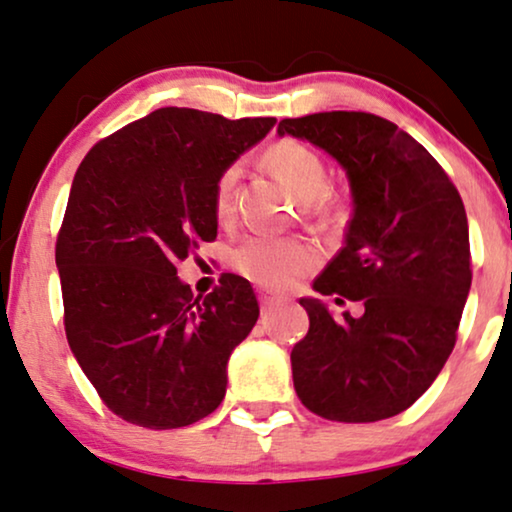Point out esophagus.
I'll list each match as a JSON object with an SVG mask.
<instances>
[{
  "label": "esophagus",
  "instance_id": "obj_1",
  "mask_svg": "<svg viewBox=\"0 0 512 512\" xmlns=\"http://www.w3.org/2000/svg\"><path fill=\"white\" fill-rule=\"evenodd\" d=\"M283 302V297H278L274 293H269V290H260V304H262V312L267 314L271 309L278 307V304Z\"/></svg>",
  "mask_w": 512,
  "mask_h": 512
}]
</instances>
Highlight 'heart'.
Segmentation results:
<instances>
[{"instance_id": "obj_1", "label": "heart", "mask_w": 512, "mask_h": 512, "mask_svg": "<svg viewBox=\"0 0 512 512\" xmlns=\"http://www.w3.org/2000/svg\"><path fill=\"white\" fill-rule=\"evenodd\" d=\"M264 163L276 174L304 210L314 217H328L335 212V203L323 196L328 184L326 165L321 155L300 141L283 139L264 151ZM238 170L226 167L215 181L212 191V212L217 222H226L234 203V184ZM321 255L304 238H274V236H248L231 250V267L255 286L262 288H288L297 278L307 276L316 269Z\"/></svg>"}]
</instances>
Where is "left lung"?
Instances as JSON below:
<instances>
[{
    "instance_id": "8db88e82",
    "label": "left lung",
    "mask_w": 512,
    "mask_h": 512,
    "mask_svg": "<svg viewBox=\"0 0 512 512\" xmlns=\"http://www.w3.org/2000/svg\"><path fill=\"white\" fill-rule=\"evenodd\" d=\"M345 167L354 212L345 245L314 281L321 295L364 304L335 321L302 297L309 331L290 352L297 397L316 416L375 423L406 411L456 345L472 281L461 193L394 122L361 111L278 122Z\"/></svg>"
}]
</instances>
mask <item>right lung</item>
<instances>
[{"instance_id":"1","label":"right lung","mask_w":512,"mask_h":512,"mask_svg":"<svg viewBox=\"0 0 512 512\" xmlns=\"http://www.w3.org/2000/svg\"><path fill=\"white\" fill-rule=\"evenodd\" d=\"M274 125L158 108L77 167L56 238L63 326L89 383L127 423L184 428L222 404L226 361L260 304L236 274L193 297L177 264L215 241L217 177Z\"/></svg>"}]
</instances>
